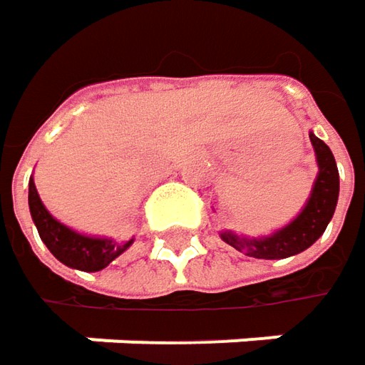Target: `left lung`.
<instances>
[{"label":"left lung","mask_w":365,"mask_h":365,"mask_svg":"<svg viewBox=\"0 0 365 365\" xmlns=\"http://www.w3.org/2000/svg\"><path fill=\"white\" fill-rule=\"evenodd\" d=\"M309 139L316 149L320 172L303 212L289 226H284L282 230L274 232L272 237L266 239H245L235 232H222V239L230 247L257 259H282L305 251L322 237L339 199V170L328 145L320 141L316 135H309Z\"/></svg>","instance_id":"left-lung-1"}]
</instances>
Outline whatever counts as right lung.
<instances>
[{
    "mask_svg": "<svg viewBox=\"0 0 365 365\" xmlns=\"http://www.w3.org/2000/svg\"><path fill=\"white\" fill-rule=\"evenodd\" d=\"M29 205H31L33 222L39 230L41 241L62 264L70 266V268L85 270V272L103 270L110 262H114L118 255L133 243V241H126L120 245V243H114L112 239H93V237H85V235H78V232L66 228L64 224L56 220L41 203L33 178L29 182Z\"/></svg>",
    "mask_w": 365,
    "mask_h": 365,
    "instance_id": "obj_1",
    "label": "right lung"
}]
</instances>
